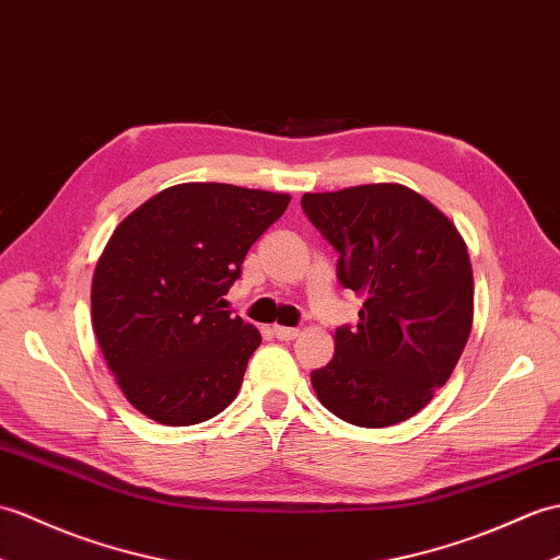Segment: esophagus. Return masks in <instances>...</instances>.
Here are the masks:
<instances>
[{
    "label": "esophagus",
    "mask_w": 560,
    "mask_h": 560,
    "mask_svg": "<svg viewBox=\"0 0 560 560\" xmlns=\"http://www.w3.org/2000/svg\"><path fill=\"white\" fill-rule=\"evenodd\" d=\"M298 334H301V329H295V327H281V324H275V336H277L279 341H293Z\"/></svg>",
    "instance_id": "esophagus-1"
}]
</instances>
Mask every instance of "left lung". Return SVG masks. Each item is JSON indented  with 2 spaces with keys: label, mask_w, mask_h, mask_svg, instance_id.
I'll list each match as a JSON object with an SVG mask.
<instances>
[{
  "label": "left lung",
  "mask_w": 560,
  "mask_h": 560,
  "mask_svg": "<svg viewBox=\"0 0 560 560\" xmlns=\"http://www.w3.org/2000/svg\"><path fill=\"white\" fill-rule=\"evenodd\" d=\"M305 217L339 253L336 277L365 298L312 370L322 406L358 427L412 418L448 382L472 329V267L456 226L398 184L305 192Z\"/></svg>",
  "instance_id": "1"
}]
</instances>
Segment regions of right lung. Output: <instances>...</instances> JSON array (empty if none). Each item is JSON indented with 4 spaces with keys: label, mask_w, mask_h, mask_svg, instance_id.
Returning a JSON list of instances; mask_svg holds the SVG:
<instances>
[{
    "label": "right lung",
    "mask_w": 560,
    "mask_h": 560,
    "mask_svg": "<svg viewBox=\"0 0 560 560\" xmlns=\"http://www.w3.org/2000/svg\"><path fill=\"white\" fill-rule=\"evenodd\" d=\"M283 192L180 184L128 214L93 277V329L124 396L188 427L231 406L262 336L224 295L250 245L285 212Z\"/></svg>",
    "instance_id": "add662e5"
}]
</instances>
